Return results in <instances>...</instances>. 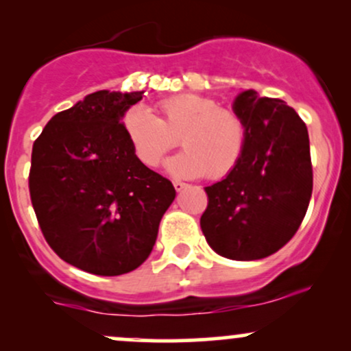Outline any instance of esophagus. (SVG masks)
Segmentation results:
<instances>
[{
    "label": "esophagus",
    "instance_id": "1",
    "mask_svg": "<svg viewBox=\"0 0 351 351\" xmlns=\"http://www.w3.org/2000/svg\"><path fill=\"white\" fill-rule=\"evenodd\" d=\"M173 186H175L176 191H183L184 188H188V184H186V183H183V181L175 180V181H173Z\"/></svg>",
    "mask_w": 351,
    "mask_h": 351
}]
</instances>
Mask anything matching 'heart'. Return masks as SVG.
Instances as JSON below:
<instances>
[{"mask_svg":"<svg viewBox=\"0 0 351 351\" xmlns=\"http://www.w3.org/2000/svg\"><path fill=\"white\" fill-rule=\"evenodd\" d=\"M155 110L156 117L145 107H132L122 119L125 136L143 167H158L178 138L184 150L167 162L173 175L219 180L236 170L247 145L239 114L198 94L171 95Z\"/></svg>","mask_w":351,"mask_h":351,"instance_id":"obj_1","label":"heart"}]
</instances>
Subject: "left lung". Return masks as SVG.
I'll list each match as a JSON object with an SVG mask.
<instances>
[{"mask_svg":"<svg viewBox=\"0 0 351 351\" xmlns=\"http://www.w3.org/2000/svg\"><path fill=\"white\" fill-rule=\"evenodd\" d=\"M232 110L247 128L236 170L204 188L201 229L213 251L232 261H256L292 239L307 213L313 173L308 132L284 100L237 95Z\"/></svg>","mask_w":351,"mask_h":351,"instance_id":"obj_1","label":"left lung"}]
</instances>
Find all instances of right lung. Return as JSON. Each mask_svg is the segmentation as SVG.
<instances>
[{"instance_id":"obj_1","label":"right lung","mask_w":351,"mask_h":351,"mask_svg":"<svg viewBox=\"0 0 351 351\" xmlns=\"http://www.w3.org/2000/svg\"><path fill=\"white\" fill-rule=\"evenodd\" d=\"M142 97L88 94L52 117L33 145L29 195L43 234L60 259L95 276L142 265L176 196L125 136V112Z\"/></svg>"}]
</instances>
